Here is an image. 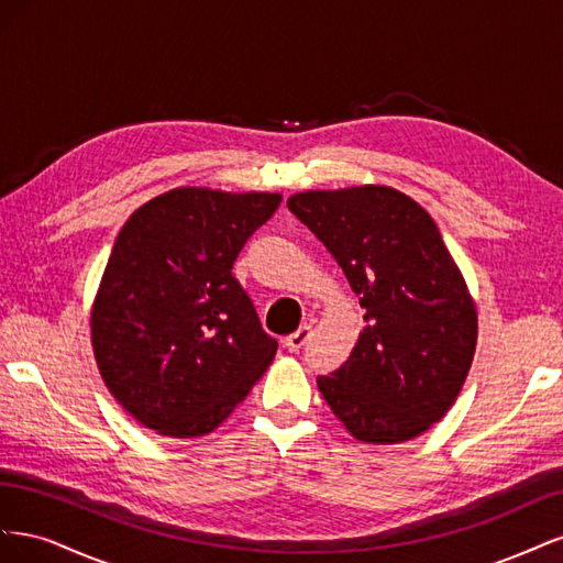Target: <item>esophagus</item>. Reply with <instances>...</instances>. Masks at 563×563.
<instances>
[{
	"label": "esophagus",
	"mask_w": 563,
	"mask_h": 563,
	"mask_svg": "<svg viewBox=\"0 0 563 563\" xmlns=\"http://www.w3.org/2000/svg\"><path fill=\"white\" fill-rule=\"evenodd\" d=\"M310 335H312V327H308V323H305V327H300V329L294 331L291 335H286L284 345H286L288 352H298L305 343H308Z\"/></svg>",
	"instance_id": "obj_1"
}]
</instances>
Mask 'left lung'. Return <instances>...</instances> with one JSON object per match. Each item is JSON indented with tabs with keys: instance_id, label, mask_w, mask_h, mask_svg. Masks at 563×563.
<instances>
[{
	"instance_id": "obj_1",
	"label": "left lung",
	"mask_w": 563,
	"mask_h": 563,
	"mask_svg": "<svg viewBox=\"0 0 563 563\" xmlns=\"http://www.w3.org/2000/svg\"><path fill=\"white\" fill-rule=\"evenodd\" d=\"M343 267L366 327L317 387L347 432L401 444L446 416L474 360L476 308L439 228L395 187L362 185L288 197Z\"/></svg>"
}]
</instances>
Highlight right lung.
I'll list each match as a JSON object with an SVG mask.
<instances>
[{
	"instance_id": "add662e5",
	"label": "right lung",
	"mask_w": 563,
	"mask_h": 563,
	"mask_svg": "<svg viewBox=\"0 0 563 563\" xmlns=\"http://www.w3.org/2000/svg\"><path fill=\"white\" fill-rule=\"evenodd\" d=\"M282 195L176 187L117 234L91 308V345L110 395L174 439L213 432L277 354L236 255Z\"/></svg>"
}]
</instances>
